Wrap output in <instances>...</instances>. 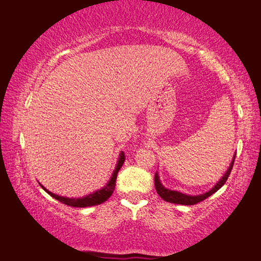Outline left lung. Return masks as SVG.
<instances>
[{
	"mask_svg": "<svg viewBox=\"0 0 261 261\" xmlns=\"http://www.w3.org/2000/svg\"><path fill=\"white\" fill-rule=\"evenodd\" d=\"M234 159L236 157H233V161L231 163L230 168H228L227 172L224 174V177L221 178V179L217 182V185L213 188L211 191L206 192L204 194H200V196H186L184 193H180L178 191H171V190L165 189L164 186L161 184V181H159V178H158V174L155 172L154 174V186H155V191L157 193L161 196L163 199L165 201H169V203H173V204H181V205H194V204H198L200 203V201L205 200L206 198H208L210 196H212L213 193L217 192L218 190H219L221 186H223L225 182H226L228 176H230L232 168H233V164H234Z\"/></svg>",
	"mask_w": 261,
	"mask_h": 261,
	"instance_id": "left-lung-1",
	"label": "left lung"
}]
</instances>
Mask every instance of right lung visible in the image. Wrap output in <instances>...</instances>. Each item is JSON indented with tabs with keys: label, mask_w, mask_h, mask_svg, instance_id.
<instances>
[{
	"label": "right lung",
	"mask_w": 261,
	"mask_h": 261,
	"mask_svg": "<svg viewBox=\"0 0 261 261\" xmlns=\"http://www.w3.org/2000/svg\"><path fill=\"white\" fill-rule=\"evenodd\" d=\"M124 161H125V155H124V152H122L119 155V161L117 163V166H116V170L114 171V174H112L111 179H110V181L108 182L107 186H104V188L102 190H99V191H96L95 193L89 194V196L84 197V198H79V199H72V198H64V197L57 196V194H54L51 192H49L48 190H45L43 188V186H42V185L41 186L45 190V192H48L50 196L55 198V199H57L58 201H61V203H63L65 205L72 206V207H87V206L99 205V204L104 203V201H107L109 198L111 197L112 192H114L118 171L123 166Z\"/></svg>",
	"instance_id": "add662e5"
}]
</instances>
